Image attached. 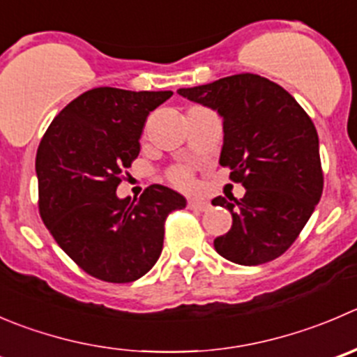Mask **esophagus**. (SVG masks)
I'll return each instance as SVG.
<instances>
[{
	"label": "esophagus",
	"instance_id": "esophagus-1",
	"mask_svg": "<svg viewBox=\"0 0 357 357\" xmlns=\"http://www.w3.org/2000/svg\"><path fill=\"white\" fill-rule=\"evenodd\" d=\"M186 207L192 211H207L209 209V202L207 200H200V199H190L186 202Z\"/></svg>",
	"mask_w": 357,
	"mask_h": 357
}]
</instances>
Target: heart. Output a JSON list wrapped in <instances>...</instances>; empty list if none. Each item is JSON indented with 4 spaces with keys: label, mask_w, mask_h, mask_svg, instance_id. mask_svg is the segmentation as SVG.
<instances>
[{
    "label": "heart",
    "mask_w": 357,
    "mask_h": 357,
    "mask_svg": "<svg viewBox=\"0 0 357 357\" xmlns=\"http://www.w3.org/2000/svg\"><path fill=\"white\" fill-rule=\"evenodd\" d=\"M165 178L178 188H190L193 185V171L188 165H174L165 172Z\"/></svg>",
    "instance_id": "b5f03b06"
}]
</instances>
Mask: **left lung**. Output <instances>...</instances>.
Segmentation results:
<instances>
[{
  "label": "left lung",
  "instance_id": "8db88e82",
  "mask_svg": "<svg viewBox=\"0 0 357 357\" xmlns=\"http://www.w3.org/2000/svg\"><path fill=\"white\" fill-rule=\"evenodd\" d=\"M178 94L223 116L220 164L245 188L238 200L234 195L213 200V206L231 213L230 230L214 238L216 251L248 266L279 258L296 241L323 193L314 122L281 85L251 73L179 89Z\"/></svg>",
  "mask_w": 357,
  "mask_h": 357
}]
</instances>
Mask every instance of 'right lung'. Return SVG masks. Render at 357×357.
Listing matches in <instances>:
<instances>
[{
	"label": "right lung",
	"mask_w": 357,
	"mask_h": 357,
	"mask_svg": "<svg viewBox=\"0 0 357 357\" xmlns=\"http://www.w3.org/2000/svg\"><path fill=\"white\" fill-rule=\"evenodd\" d=\"M171 91L98 86L69 102L48 126L36 151L38 207L62 251L105 282H132L157 263L164 225L186 200L151 185L136 202L119 199L122 171L139 155L150 112Z\"/></svg>",
	"instance_id": "1"
}]
</instances>
